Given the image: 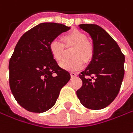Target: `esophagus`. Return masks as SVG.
<instances>
[{"label": "esophagus", "instance_id": "1", "mask_svg": "<svg viewBox=\"0 0 133 133\" xmlns=\"http://www.w3.org/2000/svg\"><path fill=\"white\" fill-rule=\"evenodd\" d=\"M71 77H76V73H74V72H71Z\"/></svg>", "mask_w": 133, "mask_h": 133}]
</instances>
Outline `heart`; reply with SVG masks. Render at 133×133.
<instances>
[{"mask_svg":"<svg viewBox=\"0 0 133 133\" xmlns=\"http://www.w3.org/2000/svg\"><path fill=\"white\" fill-rule=\"evenodd\" d=\"M86 39V36L79 31H71L63 37L65 46H73L71 52L73 58L64 60L60 64L62 68L69 71H76L82 68L85 62H88L92 59L94 48ZM49 50L56 61L61 62L63 59L65 48L61 43L56 39L53 40L50 43Z\"/></svg>","mask_w":133,"mask_h":133,"instance_id":"heart-1","label":"heart"}]
</instances>
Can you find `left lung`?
Here are the masks:
<instances>
[{
  "label": "left lung",
  "mask_w": 133,
  "mask_h": 133,
  "mask_svg": "<svg viewBox=\"0 0 133 133\" xmlns=\"http://www.w3.org/2000/svg\"><path fill=\"white\" fill-rule=\"evenodd\" d=\"M93 39L91 61L79 77L82 86L76 91L85 108L101 110L116 98L124 75L125 57L117 43L102 27L95 24H80Z\"/></svg>",
  "instance_id": "obj_1"
}]
</instances>
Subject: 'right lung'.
<instances>
[{"label":"right lung","instance_id":"add662e5","mask_svg":"<svg viewBox=\"0 0 133 133\" xmlns=\"http://www.w3.org/2000/svg\"><path fill=\"white\" fill-rule=\"evenodd\" d=\"M69 29L60 23H43L17 42L9 63V86L17 102L26 110L47 111L70 80L69 72L58 65L49 50L53 40Z\"/></svg>","mask_w":133,"mask_h":133}]
</instances>
